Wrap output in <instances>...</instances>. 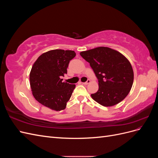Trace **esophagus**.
Here are the masks:
<instances>
[{"instance_id": "1", "label": "esophagus", "mask_w": 158, "mask_h": 158, "mask_svg": "<svg viewBox=\"0 0 158 158\" xmlns=\"http://www.w3.org/2000/svg\"><path fill=\"white\" fill-rule=\"evenodd\" d=\"M89 83H90V80H88L85 82H82V84H85V85H87V84H89Z\"/></svg>"}]
</instances>
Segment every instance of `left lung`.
<instances>
[{"instance_id":"8db88e82","label":"left lung","mask_w":158,"mask_h":158,"mask_svg":"<svg viewBox=\"0 0 158 158\" xmlns=\"http://www.w3.org/2000/svg\"><path fill=\"white\" fill-rule=\"evenodd\" d=\"M98 79L99 89L92 99L105 107L118 104L130 92L134 73L129 60L121 52L107 47L80 52Z\"/></svg>"}]
</instances>
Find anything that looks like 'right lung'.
Instances as JSON below:
<instances>
[{
  "mask_svg": "<svg viewBox=\"0 0 158 158\" xmlns=\"http://www.w3.org/2000/svg\"><path fill=\"white\" fill-rule=\"evenodd\" d=\"M75 56L74 51L55 49L38 57L30 74L32 94L38 102L56 111L66 108L76 85L61 78L67 74L69 62Z\"/></svg>",
  "mask_w": 158,
  "mask_h": 158,
  "instance_id": "obj_1",
  "label": "right lung"
}]
</instances>
